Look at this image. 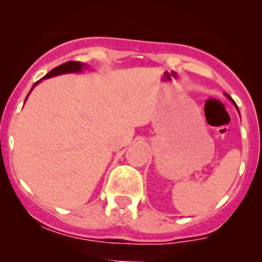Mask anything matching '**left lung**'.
Wrapping results in <instances>:
<instances>
[{"instance_id": "1", "label": "left lung", "mask_w": 262, "mask_h": 262, "mask_svg": "<svg viewBox=\"0 0 262 262\" xmlns=\"http://www.w3.org/2000/svg\"><path fill=\"white\" fill-rule=\"evenodd\" d=\"M224 95H225V96H227V98H229V100H230V101H231V102H233V103H234V106H235V107H236V104H235V102H234V101H233V100H231V98H230V97H229V95H227V93H224ZM236 110H237V107H236ZM237 112H239V110H237Z\"/></svg>"}]
</instances>
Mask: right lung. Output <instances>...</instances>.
<instances>
[{"instance_id":"obj_1","label":"right lung","mask_w":262,"mask_h":262,"mask_svg":"<svg viewBox=\"0 0 262 262\" xmlns=\"http://www.w3.org/2000/svg\"><path fill=\"white\" fill-rule=\"evenodd\" d=\"M83 69H90L89 66L86 64H83V62H80V61H68V62H64V64L56 66V68H54L52 71H49L45 76L43 77L41 80H45V79H49V77H54V76H58V75H64V74H74V73H81V71L83 70ZM41 80L37 81V82L34 83L32 87V90L34 89L35 86L38 85L39 82H40ZM32 90L29 91V93L32 92ZM28 93V96H29ZM28 96H27V98H28ZM26 98V100H27Z\"/></svg>"}]
</instances>
